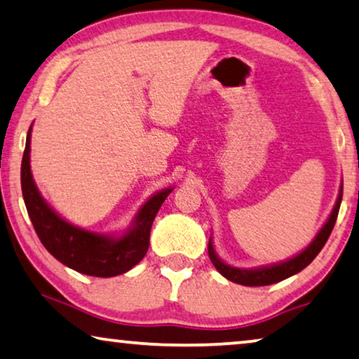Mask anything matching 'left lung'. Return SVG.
<instances>
[{
  "label": "left lung",
  "mask_w": 359,
  "mask_h": 359,
  "mask_svg": "<svg viewBox=\"0 0 359 359\" xmlns=\"http://www.w3.org/2000/svg\"><path fill=\"white\" fill-rule=\"evenodd\" d=\"M341 191H344V185L340 187V195L337 198V203L334 206L332 212L327 219V222L324 224V227L320 229L319 233L316 235V238L313 240L309 247L302 251L295 258L285 261V263L280 264H274L269 267H261V269H237V267H232L224 263L217 258V255L214 253L212 243L210 240V245H208V253H210V259L214 264V267L221 272V274L226 277V279L232 280L235 283H240V285H247V287H263V285H271V283L280 282L287 277H290L297 272L303 271L311 261L316 258L319 255V251L323 250V247L327 242V238L330 237V232L335 226L337 216H339V210H340V203H341Z\"/></svg>",
  "instance_id": "left-lung-1"
}]
</instances>
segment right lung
Listing matches in <instances>:
<instances>
[{"mask_svg": "<svg viewBox=\"0 0 359 359\" xmlns=\"http://www.w3.org/2000/svg\"><path fill=\"white\" fill-rule=\"evenodd\" d=\"M30 132L32 127L27 133L20 165V185L27 212L43 247L64 266L95 277L124 274L140 263L149 247V232L154 217L172 189H165L149 198L138 211L132 227L119 238L76 227L57 216L35 187L30 172Z\"/></svg>", "mask_w": 359, "mask_h": 359, "instance_id": "add662e5", "label": "right lung"}]
</instances>
